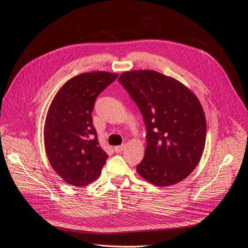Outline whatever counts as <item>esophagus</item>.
<instances>
[{
	"label": "esophagus",
	"instance_id": "obj_1",
	"mask_svg": "<svg viewBox=\"0 0 248 248\" xmlns=\"http://www.w3.org/2000/svg\"><path fill=\"white\" fill-rule=\"evenodd\" d=\"M125 148V145L124 144V145H121V146H115L114 147V150H115V153H122V151L124 150Z\"/></svg>",
	"mask_w": 248,
	"mask_h": 248
}]
</instances>
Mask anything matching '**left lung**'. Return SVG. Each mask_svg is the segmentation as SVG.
I'll list each match as a JSON object with an SVG mask.
<instances>
[{
    "mask_svg": "<svg viewBox=\"0 0 248 248\" xmlns=\"http://www.w3.org/2000/svg\"><path fill=\"white\" fill-rule=\"evenodd\" d=\"M118 82L137 104L146 125L142 178L156 186L186 179L202 157L206 118L197 95L176 79L153 70L127 71Z\"/></svg>",
    "mask_w": 248,
    "mask_h": 248,
    "instance_id": "1",
    "label": "left lung"
}]
</instances>
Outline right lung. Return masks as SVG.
Returning a JSON list of instances; mask_svg holds the SVG:
<instances>
[{"label": "right lung", "mask_w": 248, "mask_h": 248, "mask_svg": "<svg viewBox=\"0 0 248 248\" xmlns=\"http://www.w3.org/2000/svg\"><path fill=\"white\" fill-rule=\"evenodd\" d=\"M118 74H79L63 84L44 124V146L54 172L68 185L84 186L97 179L108 157L100 146L92 112L98 95Z\"/></svg>", "instance_id": "obj_1"}]
</instances>
